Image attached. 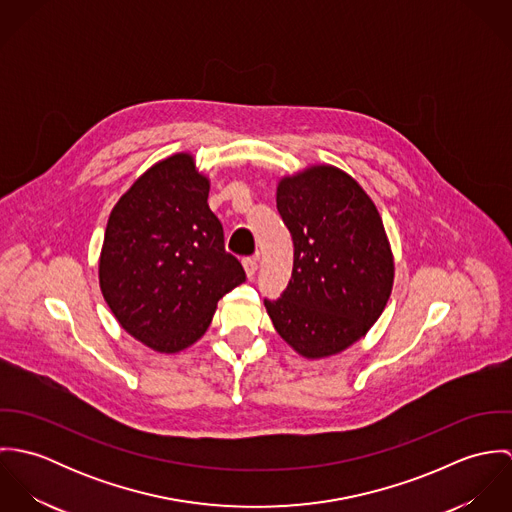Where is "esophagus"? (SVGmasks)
<instances>
[{"instance_id":"obj_1","label":"esophagus","mask_w":512,"mask_h":512,"mask_svg":"<svg viewBox=\"0 0 512 512\" xmlns=\"http://www.w3.org/2000/svg\"><path fill=\"white\" fill-rule=\"evenodd\" d=\"M242 266H244L246 276L252 280L256 276V272H258V258H244Z\"/></svg>"}]
</instances>
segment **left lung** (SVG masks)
<instances>
[{
    "label": "left lung",
    "instance_id": "obj_1",
    "mask_svg": "<svg viewBox=\"0 0 512 512\" xmlns=\"http://www.w3.org/2000/svg\"><path fill=\"white\" fill-rule=\"evenodd\" d=\"M278 211L293 238L292 280L264 299L278 335L305 359L339 355L382 315L394 284V256L378 209L335 165L284 175Z\"/></svg>",
    "mask_w": 512,
    "mask_h": 512
}]
</instances>
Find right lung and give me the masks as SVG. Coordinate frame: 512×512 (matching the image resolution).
<instances>
[{"instance_id":"obj_1","label":"right lung","mask_w":512,"mask_h":512,"mask_svg":"<svg viewBox=\"0 0 512 512\" xmlns=\"http://www.w3.org/2000/svg\"><path fill=\"white\" fill-rule=\"evenodd\" d=\"M195 155L153 163L118 199L98 260L100 290L126 333L173 355L209 329L224 293L246 280L209 209Z\"/></svg>"}]
</instances>
